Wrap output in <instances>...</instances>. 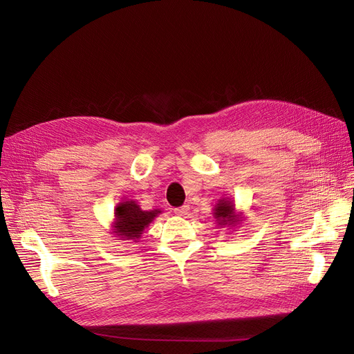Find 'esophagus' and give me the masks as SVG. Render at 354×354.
Returning a JSON list of instances; mask_svg holds the SVG:
<instances>
[{"label":"esophagus","instance_id":"1","mask_svg":"<svg viewBox=\"0 0 354 354\" xmlns=\"http://www.w3.org/2000/svg\"><path fill=\"white\" fill-rule=\"evenodd\" d=\"M174 212L177 214V216H186V214L189 212V205H181L178 208H174Z\"/></svg>","mask_w":354,"mask_h":354}]
</instances>
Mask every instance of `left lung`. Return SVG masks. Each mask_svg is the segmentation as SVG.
Instances as JSON below:
<instances>
[{
	"instance_id": "1",
	"label": "left lung",
	"mask_w": 354,
	"mask_h": 354,
	"mask_svg": "<svg viewBox=\"0 0 354 354\" xmlns=\"http://www.w3.org/2000/svg\"><path fill=\"white\" fill-rule=\"evenodd\" d=\"M214 216H216V218L218 220V224H221V226L233 224L234 221H236V218H234V214H233V205L227 201H220L217 203Z\"/></svg>"
}]
</instances>
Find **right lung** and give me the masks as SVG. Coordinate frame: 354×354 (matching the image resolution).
<instances>
[{
    "instance_id": "add662e5",
    "label": "right lung",
    "mask_w": 354,
    "mask_h": 354,
    "mask_svg": "<svg viewBox=\"0 0 354 354\" xmlns=\"http://www.w3.org/2000/svg\"><path fill=\"white\" fill-rule=\"evenodd\" d=\"M118 234L125 241H137L142 236V232L160 211H143L134 201L118 203L115 208Z\"/></svg>"
}]
</instances>
